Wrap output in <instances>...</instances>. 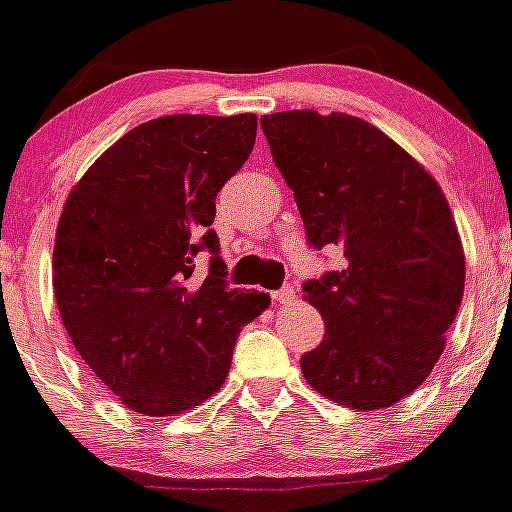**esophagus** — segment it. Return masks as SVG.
<instances>
[{"label":"esophagus","mask_w":512,"mask_h":512,"mask_svg":"<svg viewBox=\"0 0 512 512\" xmlns=\"http://www.w3.org/2000/svg\"><path fill=\"white\" fill-rule=\"evenodd\" d=\"M273 299H276L278 305H289V302H292V299H294V289L289 284L281 286L278 292H273Z\"/></svg>","instance_id":"esophagus-1"}]
</instances>
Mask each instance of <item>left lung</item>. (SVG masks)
Returning <instances> with one entry per match:
<instances>
[{
    "instance_id": "1",
    "label": "left lung",
    "mask_w": 512,
    "mask_h": 512,
    "mask_svg": "<svg viewBox=\"0 0 512 512\" xmlns=\"http://www.w3.org/2000/svg\"><path fill=\"white\" fill-rule=\"evenodd\" d=\"M260 126L310 247L344 257L302 286L326 323L299 360L307 384L352 410L405 400L429 378L463 302V244L442 189L397 141L347 112H276Z\"/></svg>"
}]
</instances>
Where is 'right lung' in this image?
Returning <instances> with one entry per match:
<instances>
[{"label": "right lung", "instance_id": "1", "mask_svg": "<svg viewBox=\"0 0 512 512\" xmlns=\"http://www.w3.org/2000/svg\"><path fill=\"white\" fill-rule=\"evenodd\" d=\"M257 115H165L128 131L65 199L54 299L97 378L141 415H173L226 381L236 336L270 305L228 289L215 197L255 147ZM210 251L211 273L193 278Z\"/></svg>", "mask_w": 512, "mask_h": 512}]
</instances>
